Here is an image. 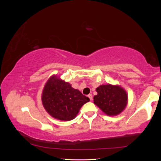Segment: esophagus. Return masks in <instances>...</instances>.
<instances>
[{
	"mask_svg": "<svg viewBox=\"0 0 161 161\" xmlns=\"http://www.w3.org/2000/svg\"><path fill=\"white\" fill-rule=\"evenodd\" d=\"M88 97H89V98L90 99V100H91V101H92V95L91 94L88 95Z\"/></svg>",
	"mask_w": 161,
	"mask_h": 161,
	"instance_id": "34e87169",
	"label": "esophagus"
}]
</instances>
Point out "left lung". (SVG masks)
Masks as SVG:
<instances>
[{
    "instance_id": "1",
    "label": "left lung",
    "mask_w": 161,
    "mask_h": 161,
    "mask_svg": "<svg viewBox=\"0 0 161 161\" xmlns=\"http://www.w3.org/2000/svg\"><path fill=\"white\" fill-rule=\"evenodd\" d=\"M96 91L97 95L93 97L94 103L106 115H117L125 109L128 104V95L122 87L103 85L97 87Z\"/></svg>"
}]
</instances>
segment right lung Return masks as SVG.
I'll use <instances>...</instances> for the list:
<instances>
[{
    "label": "right lung",
    "instance_id": "1",
    "mask_svg": "<svg viewBox=\"0 0 161 161\" xmlns=\"http://www.w3.org/2000/svg\"><path fill=\"white\" fill-rule=\"evenodd\" d=\"M42 104L52 117L62 121L75 118L82 106L90 101L89 97L56 75L46 83L42 95Z\"/></svg>",
    "mask_w": 161,
    "mask_h": 161
}]
</instances>
